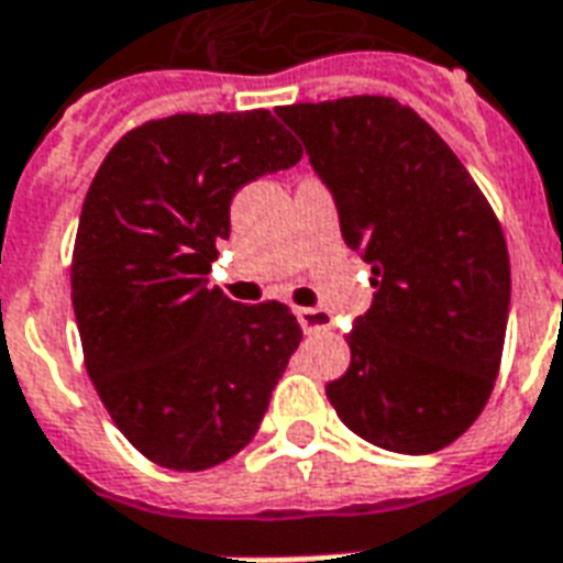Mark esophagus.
I'll use <instances>...</instances> for the list:
<instances>
[{
  "label": "esophagus",
  "instance_id": "esophagus-1",
  "mask_svg": "<svg viewBox=\"0 0 563 563\" xmlns=\"http://www.w3.org/2000/svg\"><path fill=\"white\" fill-rule=\"evenodd\" d=\"M298 322H301L303 334H316V331H328L331 328V316L319 310V307H301L298 310Z\"/></svg>",
  "mask_w": 563,
  "mask_h": 563
}]
</instances>
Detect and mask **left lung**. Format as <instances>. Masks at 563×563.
<instances>
[{
    "label": "left lung",
    "mask_w": 563,
    "mask_h": 563,
    "mask_svg": "<svg viewBox=\"0 0 563 563\" xmlns=\"http://www.w3.org/2000/svg\"><path fill=\"white\" fill-rule=\"evenodd\" d=\"M331 190L340 232L376 295L328 382L349 430L394 453H435L493 394L510 313V260L493 208L451 145L394 98L277 110Z\"/></svg>",
    "instance_id": "obj_1"
}]
</instances>
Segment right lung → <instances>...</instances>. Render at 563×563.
<instances>
[{
    "label": "right lung",
    "instance_id": "right-lung-1",
    "mask_svg": "<svg viewBox=\"0 0 563 563\" xmlns=\"http://www.w3.org/2000/svg\"><path fill=\"white\" fill-rule=\"evenodd\" d=\"M301 145L268 110L169 115L124 133L82 202L70 298L86 369L115 427L173 472L247 444L301 343L277 301L208 289L241 187Z\"/></svg>",
    "mask_w": 563,
    "mask_h": 563
}]
</instances>
